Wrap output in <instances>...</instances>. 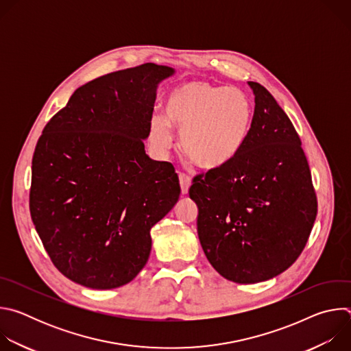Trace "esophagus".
<instances>
[{
	"mask_svg": "<svg viewBox=\"0 0 351 351\" xmlns=\"http://www.w3.org/2000/svg\"><path fill=\"white\" fill-rule=\"evenodd\" d=\"M179 182H180V189H182V194H187L189 187L191 184V180L187 175L184 173H179Z\"/></svg>",
	"mask_w": 351,
	"mask_h": 351,
	"instance_id": "34e87169",
	"label": "esophagus"
}]
</instances>
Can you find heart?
Listing matches in <instances>:
<instances>
[{
  "mask_svg": "<svg viewBox=\"0 0 351 351\" xmlns=\"http://www.w3.org/2000/svg\"><path fill=\"white\" fill-rule=\"evenodd\" d=\"M165 115L152 122L149 136L158 152L165 154L173 147L176 130L183 154L199 168L214 169L230 162L241 149L253 107L237 88L195 80L169 94Z\"/></svg>",
  "mask_w": 351,
  "mask_h": 351,
  "instance_id": "obj_1",
  "label": "heart"
}]
</instances>
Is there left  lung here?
<instances>
[{"label": "left lung", "instance_id": "left-lung-1", "mask_svg": "<svg viewBox=\"0 0 351 351\" xmlns=\"http://www.w3.org/2000/svg\"><path fill=\"white\" fill-rule=\"evenodd\" d=\"M254 115L237 156L197 175L189 195L197 233L215 271L236 283H258L302 254L317 217V195L302 141L289 117L260 83Z\"/></svg>", "mask_w": 351, "mask_h": 351}]
</instances>
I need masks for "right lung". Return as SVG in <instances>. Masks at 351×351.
Wrapping results in <instances>:
<instances>
[{"mask_svg": "<svg viewBox=\"0 0 351 351\" xmlns=\"http://www.w3.org/2000/svg\"><path fill=\"white\" fill-rule=\"evenodd\" d=\"M173 68L143 64L79 87L45 125L32 161L30 215L57 269L90 289L133 280L149 230L178 203L172 164L145 154L158 84Z\"/></svg>", "mask_w": 351, "mask_h": 351, "instance_id": "obj_1", "label": "right lung"}]
</instances>
